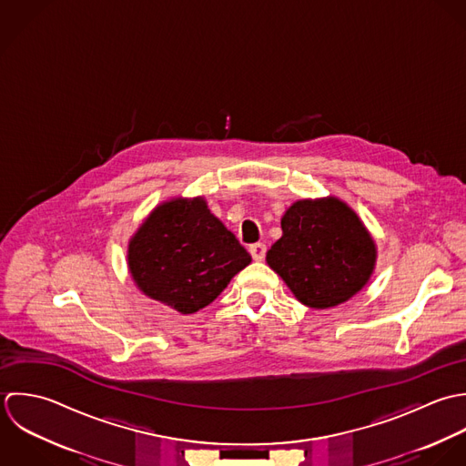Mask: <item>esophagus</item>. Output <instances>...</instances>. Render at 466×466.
<instances>
[{
  "label": "esophagus",
  "instance_id": "obj_1",
  "mask_svg": "<svg viewBox=\"0 0 466 466\" xmlns=\"http://www.w3.org/2000/svg\"><path fill=\"white\" fill-rule=\"evenodd\" d=\"M248 252L252 254L254 261H263L265 256H267V247L263 243H256V245H250Z\"/></svg>",
  "mask_w": 466,
  "mask_h": 466
}]
</instances>
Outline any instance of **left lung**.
I'll return each instance as SVG.
<instances>
[{"instance_id":"1","label":"left lung","mask_w":466,"mask_h":466,"mask_svg":"<svg viewBox=\"0 0 466 466\" xmlns=\"http://www.w3.org/2000/svg\"><path fill=\"white\" fill-rule=\"evenodd\" d=\"M280 228L267 263L304 306H339L371 279L376 245L342 199H299L284 212Z\"/></svg>"}]
</instances>
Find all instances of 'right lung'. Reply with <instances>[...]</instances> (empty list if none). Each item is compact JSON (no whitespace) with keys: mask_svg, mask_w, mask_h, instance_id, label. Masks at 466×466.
<instances>
[{"mask_svg":"<svg viewBox=\"0 0 466 466\" xmlns=\"http://www.w3.org/2000/svg\"><path fill=\"white\" fill-rule=\"evenodd\" d=\"M250 261L203 198H175L158 205L127 247L135 284L184 315L208 306Z\"/></svg>","mask_w":466,"mask_h":466,"instance_id":"1","label":"right lung"}]
</instances>
